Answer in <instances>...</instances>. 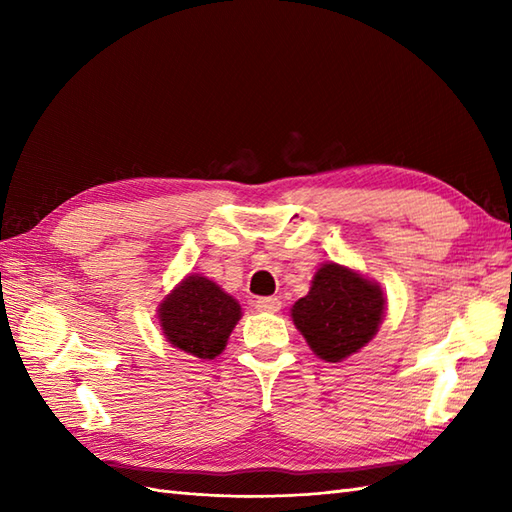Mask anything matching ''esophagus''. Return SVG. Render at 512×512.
Segmentation results:
<instances>
[{"label": "esophagus", "mask_w": 512, "mask_h": 512, "mask_svg": "<svg viewBox=\"0 0 512 512\" xmlns=\"http://www.w3.org/2000/svg\"><path fill=\"white\" fill-rule=\"evenodd\" d=\"M255 308L259 312H279L281 308V301L277 297H259L255 301Z\"/></svg>", "instance_id": "esophagus-1"}]
</instances>
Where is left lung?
Masks as SVG:
<instances>
[{"label": "left lung", "instance_id": "obj_1", "mask_svg": "<svg viewBox=\"0 0 512 512\" xmlns=\"http://www.w3.org/2000/svg\"><path fill=\"white\" fill-rule=\"evenodd\" d=\"M387 308L385 292L354 268L325 262L306 297L290 310L292 323L325 363H341L374 339Z\"/></svg>", "mask_w": 512, "mask_h": 512}]
</instances>
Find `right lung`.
<instances>
[{"label":"right lung","mask_w":512,"mask_h":512,"mask_svg":"<svg viewBox=\"0 0 512 512\" xmlns=\"http://www.w3.org/2000/svg\"><path fill=\"white\" fill-rule=\"evenodd\" d=\"M156 312L160 330L173 347L209 361L224 352L228 336L242 319L239 301L200 273L176 284Z\"/></svg>","instance_id":"1"}]
</instances>
